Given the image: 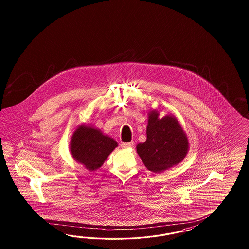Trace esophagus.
<instances>
[{
	"label": "esophagus",
	"mask_w": 249,
	"mask_h": 249,
	"mask_svg": "<svg viewBox=\"0 0 249 249\" xmlns=\"http://www.w3.org/2000/svg\"><path fill=\"white\" fill-rule=\"evenodd\" d=\"M132 145H133V142H123V143L121 144V148H123V149H128V148H130Z\"/></svg>",
	"instance_id": "esophagus-1"
}]
</instances>
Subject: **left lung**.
<instances>
[{
	"label": "left lung",
	"mask_w": 249,
	"mask_h": 249,
	"mask_svg": "<svg viewBox=\"0 0 249 249\" xmlns=\"http://www.w3.org/2000/svg\"><path fill=\"white\" fill-rule=\"evenodd\" d=\"M159 116L155 109L148 113L147 139L136 146L144 165L155 174L181 163L189 151L188 138L178 120L172 114Z\"/></svg>",
	"instance_id": "left-lung-1"
}]
</instances>
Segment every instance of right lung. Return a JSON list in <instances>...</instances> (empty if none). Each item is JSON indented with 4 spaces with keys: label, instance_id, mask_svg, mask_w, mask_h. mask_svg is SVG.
Returning a JSON list of instances; mask_svg holds the SVG:
<instances>
[{
    "label": "right lung",
    "instance_id": "1",
    "mask_svg": "<svg viewBox=\"0 0 249 249\" xmlns=\"http://www.w3.org/2000/svg\"><path fill=\"white\" fill-rule=\"evenodd\" d=\"M118 142L93 126L81 124L75 128L69 150L75 161L93 172L103 165Z\"/></svg>",
    "mask_w": 249,
    "mask_h": 249
}]
</instances>
